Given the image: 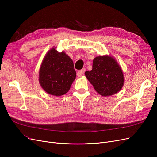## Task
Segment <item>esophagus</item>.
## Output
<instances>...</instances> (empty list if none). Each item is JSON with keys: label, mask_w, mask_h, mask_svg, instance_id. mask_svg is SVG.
Instances as JSON below:
<instances>
[{"label": "esophagus", "mask_w": 157, "mask_h": 157, "mask_svg": "<svg viewBox=\"0 0 157 157\" xmlns=\"http://www.w3.org/2000/svg\"><path fill=\"white\" fill-rule=\"evenodd\" d=\"M85 71H86V69H84V68H83L81 70L78 71V73H77V76H78V77H81V76L82 75V74L84 73Z\"/></svg>", "instance_id": "1"}]
</instances>
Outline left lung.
<instances>
[{"instance_id":"obj_1","label":"left lung","mask_w":157,"mask_h":157,"mask_svg":"<svg viewBox=\"0 0 157 157\" xmlns=\"http://www.w3.org/2000/svg\"><path fill=\"white\" fill-rule=\"evenodd\" d=\"M85 75L95 90L103 96L118 92L124 82L121 67L113 57L107 55L95 58L92 69L86 71Z\"/></svg>"}]
</instances>
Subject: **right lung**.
I'll list each match as a JSON object with an SVG mask.
<instances>
[{"label": "right lung", "instance_id": "right-lung-1", "mask_svg": "<svg viewBox=\"0 0 157 157\" xmlns=\"http://www.w3.org/2000/svg\"><path fill=\"white\" fill-rule=\"evenodd\" d=\"M76 78L73 61L64 52L49 50L41 63L39 82L45 92L60 96L67 93Z\"/></svg>", "mask_w": 157, "mask_h": 157}]
</instances>
